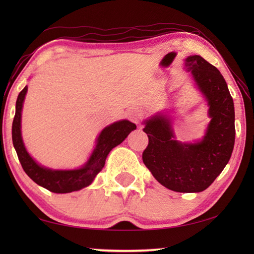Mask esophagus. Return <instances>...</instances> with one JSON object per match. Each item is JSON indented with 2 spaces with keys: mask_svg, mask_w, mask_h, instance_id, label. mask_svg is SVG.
Instances as JSON below:
<instances>
[{
  "mask_svg": "<svg viewBox=\"0 0 254 254\" xmlns=\"http://www.w3.org/2000/svg\"><path fill=\"white\" fill-rule=\"evenodd\" d=\"M128 118H130V120L134 123H138L143 118V111L137 109V108H133V109L128 111Z\"/></svg>",
  "mask_w": 254,
  "mask_h": 254,
  "instance_id": "34e87169",
  "label": "esophagus"
}]
</instances>
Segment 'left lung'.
<instances>
[{
	"mask_svg": "<svg viewBox=\"0 0 254 254\" xmlns=\"http://www.w3.org/2000/svg\"><path fill=\"white\" fill-rule=\"evenodd\" d=\"M186 67L208 101L210 120L206 135L195 144L175 141L167 118L145 121L148 145L143 163L155 179L176 192H202L216 179L230 159L235 145V108L227 84L218 69L199 56L187 58Z\"/></svg>",
	"mask_w": 254,
	"mask_h": 254,
	"instance_id": "left-lung-1",
	"label": "left lung"
}]
</instances>
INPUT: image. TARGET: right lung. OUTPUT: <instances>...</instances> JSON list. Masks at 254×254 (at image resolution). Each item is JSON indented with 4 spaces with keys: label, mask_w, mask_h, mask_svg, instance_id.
<instances>
[{
    "label": "right lung",
    "mask_w": 254,
    "mask_h": 254,
    "mask_svg": "<svg viewBox=\"0 0 254 254\" xmlns=\"http://www.w3.org/2000/svg\"><path fill=\"white\" fill-rule=\"evenodd\" d=\"M27 93V86L20 91L16 101V111L12 127L13 145L17 153L24 171L37 185L55 193H69L89 186L95 177L104 168L106 158L110 150L121 144L131 131L135 130L134 123L122 120L115 122L102 130L93 155L83 168L76 170H51L44 168L32 159L24 146L20 134L21 108Z\"/></svg>",
    "instance_id": "add662e5"
}]
</instances>
